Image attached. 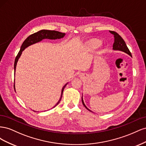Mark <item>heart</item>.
<instances>
[{
	"label": "heart",
	"instance_id": "heart-1",
	"mask_svg": "<svg viewBox=\"0 0 146 146\" xmlns=\"http://www.w3.org/2000/svg\"><path fill=\"white\" fill-rule=\"evenodd\" d=\"M96 42H93V43H91V46H94L95 45H96Z\"/></svg>",
	"mask_w": 146,
	"mask_h": 146
}]
</instances>
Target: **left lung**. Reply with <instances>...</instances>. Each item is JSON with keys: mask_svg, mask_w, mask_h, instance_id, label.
Segmentation results:
<instances>
[{"mask_svg": "<svg viewBox=\"0 0 146 146\" xmlns=\"http://www.w3.org/2000/svg\"><path fill=\"white\" fill-rule=\"evenodd\" d=\"M110 32L114 35V44L113 46V49L115 50L122 51L131 56V52H130L129 48L127 47L124 40H123V39L122 38V37L120 36V35H119L118 33H117L116 32H114V31H110ZM82 104L84 105V107H85L88 110H89V111H91L90 110H89L86 107L85 104H84V102L83 100V97L82 98Z\"/></svg>", "mask_w": 146, "mask_h": 146, "instance_id": "left-lung-1", "label": "left lung"}]
</instances>
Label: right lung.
Wrapping results in <instances>:
<instances>
[{
    "label": "right lung",
    "instance_id": "1",
    "mask_svg": "<svg viewBox=\"0 0 146 146\" xmlns=\"http://www.w3.org/2000/svg\"><path fill=\"white\" fill-rule=\"evenodd\" d=\"M65 33H61L60 32H58V31H55V30H41L40 31H39L38 32L35 33L32 35H30L29 37L26 38L25 40L23 42V44H22L21 47V49L19 52L18 54H17L15 61V64H14V69H15V71H16V65L18 61L19 58H20V56L22 54V52L25 49V48H27V47L33 44H35L36 42H38L39 41H42L44 39H60L62 38L65 36ZM68 83L66 84V85L63 87L62 90H61V97L60 98V100H58L57 104L54 106L53 108H55L56 106L58 105L60 102L62 98V96H63V92L64 91V89L65 86L67 85ZM14 88L15 90V85L14 83ZM16 91V90H15Z\"/></svg>",
    "mask_w": 146,
    "mask_h": 146
}]
</instances>
